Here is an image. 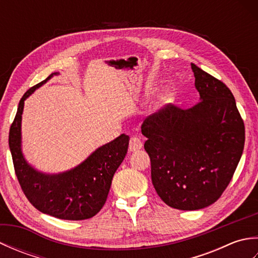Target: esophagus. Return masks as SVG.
I'll list each match as a JSON object with an SVG mask.
<instances>
[{"mask_svg":"<svg viewBox=\"0 0 258 258\" xmlns=\"http://www.w3.org/2000/svg\"><path fill=\"white\" fill-rule=\"evenodd\" d=\"M142 147H143V143H142V141L140 140V138H138V136H132V138H131V140H130V145H128L130 152L140 151Z\"/></svg>","mask_w":258,"mask_h":258,"instance_id":"34e87169","label":"esophagus"}]
</instances>
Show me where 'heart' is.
Masks as SVG:
<instances>
[{
    "instance_id": "b5f03b06",
    "label": "heart",
    "mask_w": 258,
    "mask_h": 258,
    "mask_svg": "<svg viewBox=\"0 0 258 258\" xmlns=\"http://www.w3.org/2000/svg\"><path fill=\"white\" fill-rule=\"evenodd\" d=\"M161 100H162V101H167V100H168V95L165 94V93H164V94L161 95Z\"/></svg>"
}]
</instances>
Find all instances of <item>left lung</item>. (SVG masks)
<instances>
[{"instance_id":"8db88e82","label":"left lung","mask_w":258,"mask_h":258,"mask_svg":"<svg viewBox=\"0 0 258 258\" xmlns=\"http://www.w3.org/2000/svg\"><path fill=\"white\" fill-rule=\"evenodd\" d=\"M200 102L187 109L167 105L142 124L152 183L176 210L212 205L231 182L245 143V126L228 87L190 64Z\"/></svg>"}]
</instances>
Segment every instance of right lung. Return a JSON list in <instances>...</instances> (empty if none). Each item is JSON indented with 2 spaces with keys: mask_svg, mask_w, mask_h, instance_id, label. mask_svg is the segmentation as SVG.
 <instances>
[{
  "mask_svg": "<svg viewBox=\"0 0 258 258\" xmlns=\"http://www.w3.org/2000/svg\"><path fill=\"white\" fill-rule=\"evenodd\" d=\"M57 74L53 73L31 87L21 98L10 128L9 146L22 190L36 210L59 220H87L96 215L105 204L114 174L127 153L130 138L119 135L98 147L78 166L63 173L45 174L27 163L22 153L21 134L24 101Z\"/></svg>",
  "mask_w": 258,
  "mask_h": 258,
  "instance_id": "right-lung-1",
  "label": "right lung"
}]
</instances>
